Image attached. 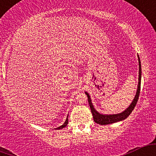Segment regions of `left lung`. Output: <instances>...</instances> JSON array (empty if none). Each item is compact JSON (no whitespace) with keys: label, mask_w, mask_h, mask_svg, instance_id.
<instances>
[{"label":"left lung","mask_w":156,"mask_h":156,"mask_svg":"<svg viewBox=\"0 0 156 156\" xmlns=\"http://www.w3.org/2000/svg\"><path fill=\"white\" fill-rule=\"evenodd\" d=\"M138 58H139V84H138V89L136 94L135 98H134L133 102L131 103V104L126 110L124 111L122 113L118 114H112V115H103V114H99L98 112H97V111L93 107L92 101H91L90 96L89 95V94L87 92H85L87 94V98H88V102L89 104V107H90L91 112H92L93 119L94 121L97 124L105 125H109L112 124V123L122 121L123 119H126L128 116L130 115V113L133 112V108H135L136 105L138 100H139V94H140V89H141V62L140 58H139V55H138Z\"/></svg>","instance_id":"obj_1"}]
</instances>
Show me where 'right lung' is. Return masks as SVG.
<instances>
[{"mask_svg":"<svg viewBox=\"0 0 156 156\" xmlns=\"http://www.w3.org/2000/svg\"><path fill=\"white\" fill-rule=\"evenodd\" d=\"M67 124H68V116H67V119H66V121L64 122V123L63 125H62V126H60V127H58V128H57L56 129H58V130H60V129H62V128H64V127H66L67 125Z\"/></svg>","mask_w":156,"mask_h":156,"instance_id":"add662e5","label":"right lung"}]
</instances>
